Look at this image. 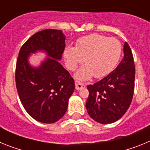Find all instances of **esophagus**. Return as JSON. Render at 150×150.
I'll return each mask as SVG.
<instances>
[{
    "instance_id": "esophagus-1",
    "label": "esophagus",
    "mask_w": 150,
    "mask_h": 150,
    "mask_svg": "<svg viewBox=\"0 0 150 150\" xmlns=\"http://www.w3.org/2000/svg\"><path fill=\"white\" fill-rule=\"evenodd\" d=\"M75 86H76V90H77V91L85 88L84 85L82 84V83H78V82H75Z\"/></svg>"
}]
</instances>
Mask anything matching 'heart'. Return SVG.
I'll use <instances>...</instances> for the list:
<instances>
[{
	"mask_svg": "<svg viewBox=\"0 0 150 150\" xmlns=\"http://www.w3.org/2000/svg\"><path fill=\"white\" fill-rule=\"evenodd\" d=\"M122 44L116 38L93 34L77 40L75 47L67 46L64 58L67 67L73 71L78 64L83 66L75 74L78 81H86L92 76L101 78L112 71L121 56Z\"/></svg>",
	"mask_w": 150,
	"mask_h": 150,
	"instance_id": "1",
	"label": "heart"
}]
</instances>
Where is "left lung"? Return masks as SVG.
<instances>
[{
    "instance_id": "obj_1",
    "label": "left lung",
    "mask_w": 150,
    "mask_h": 150,
    "mask_svg": "<svg viewBox=\"0 0 150 150\" xmlns=\"http://www.w3.org/2000/svg\"><path fill=\"white\" fill-rule=\"evenodd\" d=\"M124 57L114 71L87 86L86 107L90 117L100 124H110L122 117L133 98L135 67L132 50L125 42Z\"/></svg>"
}]
</instances>
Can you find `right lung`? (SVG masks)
Listing matches in <instances>:
<instances>
[{"label": "right lung", "mask_w": 150, "mask_h": 150, "mask_svg": "<svg viewBox=\"0 0 150 150\" xmlns=\"http://www.w3.org/2000/svg\"><path fill=\"white\" fill-rule=\"evenodd\" d=\"M62 30L46 29L32 35L22 46L16 68V85L24 108L34 120L54 123L65 114L75 89L74 80L59 63L65 48ZM38 51L47 57L38 67L29 62Z\"/></svg>", "instance_id": "right-lung-1"}]
</instances>
